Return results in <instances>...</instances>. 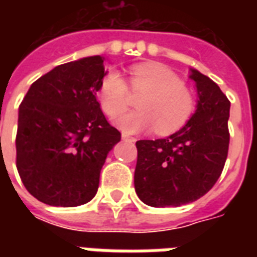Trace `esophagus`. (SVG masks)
<instances>
[{"mask_svg":"<svg viewBox=\"0 0 257 257\" xmlns=\"http://www.w3.org/2000/svg\"><path fill=\"white\" fill-rule=\"evenodd\" d=\"M121 137H122V140L131 141V143H133V141H136V139H135V137L128 136V135H125V133H122V135H121Z\"/></svg>","mask_w":257,"mask_h":257,"instance_id":"34e87169","label":"esophagus"}]
</instances>
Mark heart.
Wrapping results in <instances>:
<instances>
[{
    "instance_id": "1",
    "label": "heart",
    "mask_w": 257,
    "mask_h": 257,
    "mask_svg": "<svg viewBox=\"0 0 257 257\" xmlns=\"http://www.w3.org/2000/svg\"><path fill=\"white\" fill-rule=\"evenodd\" d=\"M131 86L144 92L136 101L139 109L122 112L128 105V86L118 72L110 70L98 86L102 110L124 133L155 128L157 135H171L187 124L195 110V97L172 70L159 64H140L131 69Z\"/></svg>"
}]
</instances>
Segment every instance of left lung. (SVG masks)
<instances>
[{"instance_id":"obj_1","label":"left lung","mask_w":257,"mask_h":257,"mask_svg":"<svg viewBox=\"0 0 257 257\" xmlns=\"http://www.w3.org/2000/svg\"><path fill=\"white\" fill-rule=\"evenodd\" d=\"M195 82L196 110L171 136L136 143L135 189L156 208L192 203L211 189L227 160L231 102L211 78L189 69Z\"/></svg>"}]
</instances>
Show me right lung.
<instances>
[{
	"mask_svg": "<svg viewBox=\"0 0 257 257\" xmlns=\"http://www.w3.org/2000/svg\"><path fill=\"white\" fill-rule=\"evenodd\" d=\"M105 57L66 62L32 84L18 109L17 169L30 195L53 207L96 196L100 172L121 133L96 98Z\"/></svg>",
	"mask_w": 257,
	"mask_h": 257,
	"instance_id": "add662e5",
	"label": "right lung"
}]
</instances>
